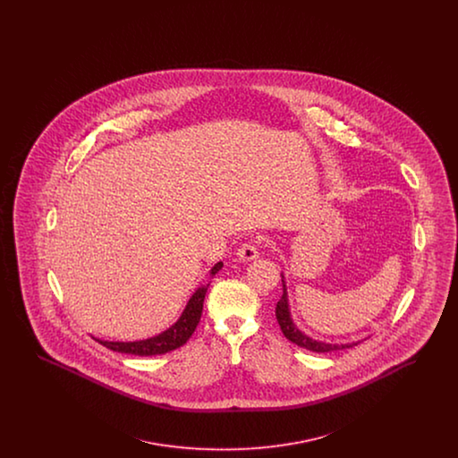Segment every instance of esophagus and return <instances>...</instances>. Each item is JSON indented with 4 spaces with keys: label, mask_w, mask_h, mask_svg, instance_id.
<instances>
[{
    "label": "esophagus",
    "mask_w": 458,
    "mask_h": 458,
    "mask_svg": "<svg viewBox=\"0 0 458 458\" xmlns=\"http://www.w3.org/2000/svg\"><path fill=\"white\" fill-rule=\"evenodd\" d=\"M259 240H247L245 243L240 245L239 250H237V256L242 261H252V259H258L259 258Z\"/></svg>",
    "instance_id": "1"
}]
</instances>
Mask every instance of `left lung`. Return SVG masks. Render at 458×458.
Wrapping results in <instances>:
<instances>
[{"label": "left lung", "mask_w": 458, "mask_h": 458, "mask_svg": "<svg viewBox=\"0 0 458 458\" xmlns=\"http://www.w3.org/2000/svg\"><path fill=\"white\" fill-rule=\"evenodd\" d=\"M275 314H276V321L282 327V333L286 336V340H290L292 344L302 347V349L310 350V352H318V353H325V352H336V350L350 349L357 344H345V345H331V344H323V342H316L309 336H305L302 331H299L295 325L292 323V318H290V312H288V301H286V288L284 284V295L282 299L278 301L276 309H275Z\"/></svg>", "instance_id": "8db88e82"}]
</instances>
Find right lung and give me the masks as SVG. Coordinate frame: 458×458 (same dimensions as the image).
Segmentation results:
<instances>
[{
  "label": "right lung",
  "instance_id": "1",
  "mask_svg": "<svg viewBox=\"0 0 458 458\" xmlns=\"http://www.w3.org/2000/svg\"><path fill=\"white\" fill-rule=\"evenodd\" d=\"M221 266H223L221 262L215 264V267L211 269V276L218 273ZM206 292H208V284L197 288L196 293L191 297L185 310L182 312L180 319L170 329H166L165 333H161V335H157L154 338L140 340V342H103V340H98V342L103 347L113 350V352L131 353V355H140V357L161 355V353L180 349L192 336V333L196 331L197 325L200 321Z\"/></svg>",
  "mask_w": 458,
  "mask_h": 458
}]
</instances>
